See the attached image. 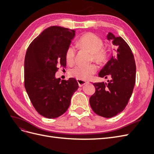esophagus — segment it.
<instances>
[{
    "mask_svg": "<svg viewBox=\"0 0 154 154\" xmlns=\"http://www.w3.org/2000/svg\"><path fill=\"white\" fill-rule=\"evenodd\" d=\"M77 82L78 83V85H79V87H83V85H85V84H87V83H88L87 82H85L84 80H77Z\"/></svg>",
    "mask_w": 154,
    "mask_h": 154,
    "instance_id": "34e87169",
    "label": "esophagus"
}]
</instances>
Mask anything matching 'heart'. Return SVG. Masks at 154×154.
I'll return each instance as SVG.
<instances>
[{
  "label": "heart",
  "mask_w": 154,
  "mask_h": 154,
  "mask_svg": "<svg viewBox=\"0 0 154 154\" xmlns=\"http://www.w3.org/2000/svg\"><path fill=\"white\" fill-rule=\"evenodd\" d=\"M78 44L82 48L85 49L91 54V60H94L98 63H103L107 58V53L105 49L102 48L103 42L102 39L96 35L88 32L82 36L78 41ZM76 55V49L73 46H69L66 51V58L69 63L74 62ZM97 71V67L94 64L88 66L78 65L70 70L69 74L72 77L76 78L78 80H87L90 79L93 74Z\"/></svg>",
  "instance_id": "1"
}]
</instances>
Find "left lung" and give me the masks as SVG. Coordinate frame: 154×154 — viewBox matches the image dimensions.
<instances>
[{
    "mask_svg": "<svg viewBox=\"0 0 154 154\" xmlns=\"http://www.w3.org/2000/svg\"><path fill=\"white\" fill-rule=\"evenodd\" d=\"M107 39L112 42L114 53L98 76H110L111 80L93 84L96 92L89 102L96 114L109 118L122 112L128 104L136 83V67L131 49L122 37L109 32Z\"/></svg>",
    "mask_w": 154,
    "mask_h": 154,
    "instance_id": "obj_1",
    "label": "left lung"
}]
</instances>
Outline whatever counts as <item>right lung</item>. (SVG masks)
<instances>
[{
  "label": "right lung",
  "instance_id": "add662e5",
  "mask_svg": "<svg viewBox=\"0 0 154 154\" xmlns=\"http://www.w3.org/2000/svg\"><path fill=\"white\" fill-rule=\"evenodd\" d=\"M75 36V31L51 26L32 42L24 60V85L38 112L49 119L66 112L78 88L73 78H56L58 67L66 68V53Z\"/></svg>",
  "mask_w": 154,
  "mask_h": 154
}]
</instances>
